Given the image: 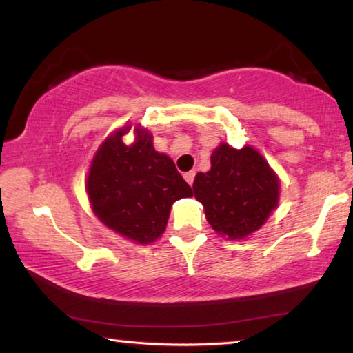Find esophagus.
<instances>
[{
  "label": "esophagus",
  "instance_id": "esophagus-1",
  "mask_svg": "<svg viewBox=\"0 0 353 353\" xmlns=\"http://www.w3.org/2000/svg\"><path fill=\"white\" fill-rule=\"evenodd\" d=\"M194 178H195V172L194 170L184 173V180H186L189 184L194 183Z\"/></svg>",
  "mask_w": 353,
  "mask_h": 353
}]
</instances>
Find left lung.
<instances>
[{
	"label": "left lung",
	"instance_id": "1",
	"mask_svg": "<svg viewBox=\"0 0 353 353\" xmlns=\"http://www.w3.org/2000/svg\"><path fill=\"white\" fill-rule=\"evenodd\" d=\"M192 189L210 225L230 240L259 230L279 200V178L252 146L235 150L221 143L211 154L210 172L197 173Z\"/></svg>",
	"mask_w": 353,
	"mask_h": 353
}]
</instances>
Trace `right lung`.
<instances>
[{"label": "right lung", "instance_id": "right-lung-1", "mask_svg": "<svg viewBox=\"0 0 353 353\" xmlns=\"http://www.w3.org/2000/svg\"><path fill=\"white\" fill-rule=\"evenodd\" d=\"M129 129L124 126L108 135L96 151L86 192L102 224L148 245L164 233L173 202L191 197L192 189L169 156L154 150L148 131L137 126L135 142L124 143Z\"/></svg>", "mask_w": 353, "mask_h": 353}]
</instances>
